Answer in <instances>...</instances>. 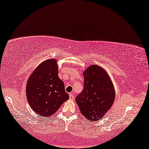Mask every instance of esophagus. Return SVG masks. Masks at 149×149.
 Instances as JSON below:
<instances>
[{
	"label": "esophagus",
	"mask_w": 149,
	"mask_h": 149,
	"mask_svg": "<svg viewBox=\"0 0 149 149\" xmlns=\"http://www.w3.org/2000/svg\"><path fill=\"white\" fill-rule=\"evenodd\" d=\"M69 99H70V100H74V95H73L72 93H70V94H69Z\"/></svg>",
	"instance_id": "1"
}]
</instances>
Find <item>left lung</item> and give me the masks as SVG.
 Segmentation results:
<instances>
[{
    "mask_svg": "<svg viewBox=\"0 0 149 149\" xmlns=\"http://www.w3.org/2000/svg\"><path fill=\"white\" fill-rule=\"evenodd\" d=\"M84 88L76 102L83 117L97 121L107 113L115 98V87L109 75L98 65H91L83 73Z\"/></svg>",
    "mask_w": 149,
    "mask_h": 149,
    "instance_id": "obj_1",
    "label": "left lung"
}]
</instances>
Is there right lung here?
<instances>
[{
	"label": "right lung",
	"mask_w": 149,
	"mask_h": 149,
	"mask_svg": "<svg viewBox=\"0 0 149 149\" xmlns=\"http://www.w3.org/2000/svg\"><path fill=\"white\" fill-rule=\"evenodd\" d=\"M56 58L45 60L30 74L26 84L28 104L38 117L54 115L69 99L64 82L58 77Z\"/></svg>",
	"instance_id": "1"
}]
</instances>
